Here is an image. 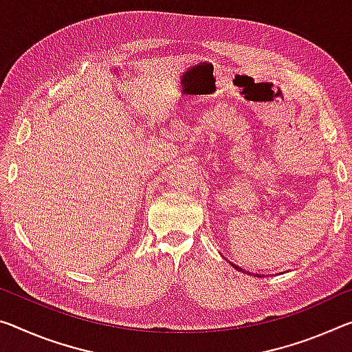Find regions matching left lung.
Here are the masks:
<instances>
[{
    "label": "left lung",
    "mask_w": 352,
    "mask_h": 352,
    "mask_svg": "<svg viewBox=\"0 0 352 352\" xmlns=\"http://www.w3.org/2000/svg\"><path fill=\"white\" fill-rule=\"evenodd\" d=\"M233 266H235V265H233ZM235 267H236V270H238V271H243V270H241V267H238V266H235ZM243 272H244V271H243ZM258 277H260V276H258Z\"/></svg>",
    "instance_id": "obj_1"
}]
</instances>
